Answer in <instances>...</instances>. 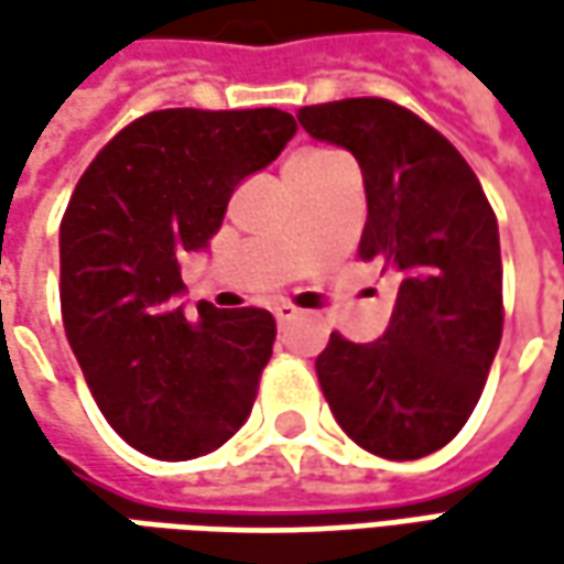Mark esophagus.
<instances>
[{
	"mask_svg": "<svg viewBox=\"0 0 564 564\" xmlns=\"http://www.w3.org/2000/svg\"><path fill=\"white\" fill-rule=\"evenodd\" d=\"M272 314H275V319L285 326V323H292L294 316H297V307H294V304H275V307H272Z\"/></svg>",
	"mask_w": 564,
	"mask_h": 564,
	"instance_id": "obj_1",
	"label": "esophagus"
}]
</instances>
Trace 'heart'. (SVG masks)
I'll return each mask as SVG.
<instances>
[{
  "mask_svg": "<svg viewBox=\"0 0 564 564\" xmlns=\"http://www.w3.org/2000/svg\"><path fill=\"white\" fill-rule=\"evenodd\" d=\"M341 153L336 150H326V147H311V150H301V153H294L292 160H289V169H311V165L319 163H329V160H338Z\"/></svg>",
  "mask_w": 564,
  "mask_h": 564,
  "instance_id": "1",
  "label": "heart"
}]
</instances>
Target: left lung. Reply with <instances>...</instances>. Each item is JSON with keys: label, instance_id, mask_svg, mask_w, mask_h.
Returning <instances> with one entry per match:
<instances>
[{"label": "left lung", "instance_id": "left-lung-1", "mask_svg": "<svg viewBox=\"0 0 564 564\" xmlns=\"http://www.w3.org/2000/svg\"><path fill=\"white\" fill-rule=\"evenodd\" d=\"M297 121L355 153L367 191L358 257L395 279L386 336L358 345L333 333L316 377L360 448L414 462L458 436L502 338L496 213L465 156L392 99L304 106Z\"/></svg>", "mask_w": 564, "mask_h": 564}]
</instances>
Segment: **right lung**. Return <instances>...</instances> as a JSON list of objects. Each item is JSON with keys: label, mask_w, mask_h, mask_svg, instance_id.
<instances>
[{"label": "right lung", "mask_w": 564, "mask_h": 564, "mask_svg": "<svg viewBox=\"0 0 564 564\" xmlns=\"http://www.w3.org/2000/svg\"><path fill=\"white\" fill-rule=\"evenodd\" d=\"M297 124L282 109H160L87 165L58 228L62 323L102 417L150 458L187 462L248 421L272 355L270 311L187 319L178 257L219 231L231 191Z\"/></svg>", "instance_id": "1"}]
</instances>
